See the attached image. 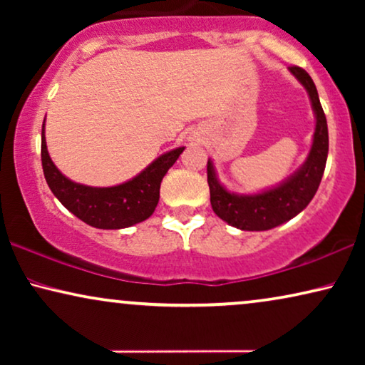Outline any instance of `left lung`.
<instances>
[{"label":"left lung","mask_w":365,"mask_h":365,"mask_svg":"<svg viewBox=\"0 0 365 365\" xmlns=\"http://www.w3.org/2000/svg\"><path fill=\"white\" fill-rule=\"evenodd\" d=\"M289 71L306 88L316 118L312 146L302 166L276 186L254 194H239L226 189L219 181L212 161H207V184L212 211L229 226L241 231H267L296 217L312 201L326 169L329 133L316 84L302 68L291 66Z\"/></svg>","instance_id":"8db88e82"}]
</instances>
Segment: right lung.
<instances>
[{
    "instance_id": "add662e5",
    "label": "right lung",
    "mask_w": 365,
    "mask_h": 365,
    "mask_svg": "<svg viewBox=\"0 0 365 365\" xmlns=\"http://www.w3.org/2000/svg\"><path fill=\"white\" fill-rule=\"evenodd\" d=\"M182 151L184 148H176L161 154L126 182L93 187L71 181L54 166L44 138V124L41 129V163L49 189L69 212L98 229H124L146 221L159 202L163 178Z\"/></svg>"
}]
</instances>
